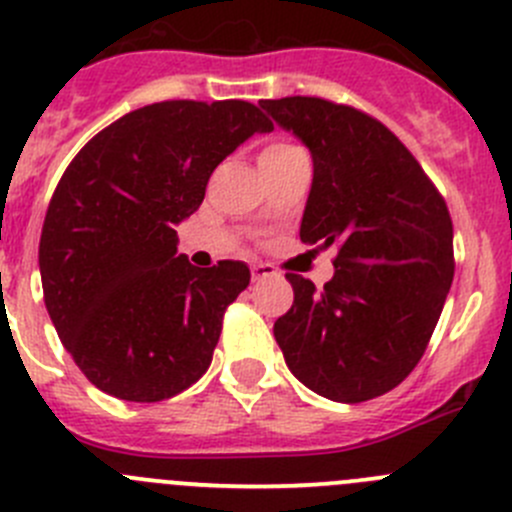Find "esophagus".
<instances>
[{"label": "esophagus", "instance_id": "34e87169", "mask_svg": "<svg viewBox=\"0 0 512 512\" xmlns=\"http://www.w3.org/2000/svg\"><path fill=\"white\" fill-rule=\"evenodd\" d=\"M280 272L275 270L272 265H267V262H257V265H252V280L255 282H262L267 280V277H277Z\"/></svg>", "mask_w": 512, "mask_h": 512}]
</instances>
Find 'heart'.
I'll list each match as a JSON object with an SVG mask.
<instances>
[{"label":"heart","instance_id":"obj_1","mask_svg":"<svg viewBox=\"0 0 512 512\" xmlns=\"http://www.w3.org/2000/svg\"><path fill=\"white\" fill-rule=\"evenodd\" d=\"M292 150H300V147L290 145V142H272V145L265 147V152H262L260 160H270V157H280V155H287V152Z\"/></svg>","mask_w":512,"mask_h":512}]
</instances>
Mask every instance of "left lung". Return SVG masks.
<instances>
[{"mask_svg": "<svg viewBox=\"0 0 512 512\" xmlns=\"http://www.w3.org/2000/svg\"><path fill=\"white\" fill-rule=\"evenodd\" d=\"M312 155L302 242L337 245L317 290L287 272L295 302L275 322L292 375L335 403L398 388L423 357L453 285V220L408 147L370 114L322 97L262 99Z\"/></svg>", "mask_w": 512, "mask_h": 512, "instance_id": "left-lung-1", "label": "left lung"}]
</instances>
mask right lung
Segmentation results:
<instances>
[{"label":"right lung","instance_id":"1","mask_svg":"<svg viewBox=\"0 0 512 512\" xmlns=\"http://www.w3.org/2000/svg\"><path fill=\"white\" fill-rule=\"evenodd\" d=\"M270 130L242 99H167L119 117L69 162L44 217L39 272L59 340L102 393L160 403L207 372L250 270L190 265L175 225L202 205L215 167Z\"/></svg>","mask_w":512,"mask_h":512}]
</instances>
